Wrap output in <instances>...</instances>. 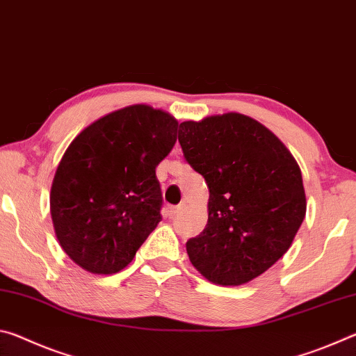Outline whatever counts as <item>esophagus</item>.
I'll return each mask as SVG.
<instances>
[{
    "instance_id": "1",
    "label": "esophagus",
    "mask_w": 356,
    "mask_h": 356,
    "mask_svg": "<svg viewBox=\"0 0 356 356\" xmlns=\"http://www.w3.org/2000/svg\"><path fill=\"white\" fill-rule=\"evenodd\" d=\"M180 212H182V206H176V207H171V209H170V215H171V216H176V215H179Z\"/></svg>"
}]
</instances>
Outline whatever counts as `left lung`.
Returning <instances> with one entry per match:
<instances>
[{
    "mask_svg": "<svg viewBox=\"0 0 356 356\" xmlns=\"http://www.w3.org/2000/svg\"><path fill=\"white\" fill-rule=\"evenodd\" d=\"M179 143L210 193L206 229L186 242L191 264L221 286L257 278L291 248L305 220L297 161L267 127L238 113L186 120Z\"/></svg>",
    "mask_w": 356,
    "mask_h": 356,
    "instance_id": "left-lung-1",
    "label": "left lung"
}]
</instances>
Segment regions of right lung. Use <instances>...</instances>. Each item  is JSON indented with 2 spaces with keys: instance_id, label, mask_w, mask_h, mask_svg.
Instances as JSON below:
<instances>
[{
  "instance_id": "add662e5",
  "label": "right lung",
  "mask_w": 356,
  "mask_h": 356,
  "mask_svg": "<svg viewBox=\"0 0 356 356\" xmlns=\"http://www.w3.org/2000/svg\"><path fill=\"white\" fill-rule=\"evenodd\" d=\"M177 125L149 105L125 106L95 120L65 150L50 212L59 245L86 272H120L161 221L155 168L176 144Z\"/></svg>"
}]
</instances>
